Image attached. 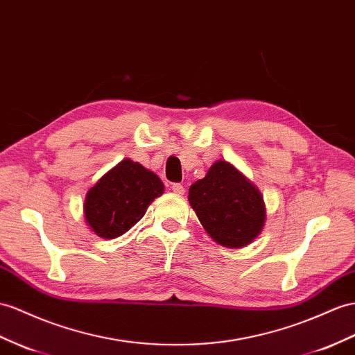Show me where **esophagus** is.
<instances>
[{
  "mask_svg": "<svg viewBox=\"0 0 355 355\" xmlns=\"http://www.w3.org/2000/svg\"><path fill=\"white\" fill-rule=\"evenodd\" d=\"M172 190H174V193H177V195L184 193V187H183V184H180V183L172 184Z\"/></svg>",
  "mask_w": 355,
  "mask_h": 355,
  "instance_id": "1",
  "label": "esophagus"
}]
</instances>
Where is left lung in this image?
Returning a JSON list of instances; mask_svg holds the SVG:
<instances>
[{
  "label": "left lung",
  "mask_w": 355,
  "mask_h": 355,
  "mask_svg": "<svg viewBox=\"0 0 355 355\" xmlns=\"http://www.w3.org/2000/svg\"><path fill=\"white\" fill-rule=\"evenodd\" d=\"M189 202L205 231L226 248L248 246L264 228L259 190L228 162H216L190 186Z\"/></svg>",
  "instance_id": "left-lung-1"
}]
</instances>
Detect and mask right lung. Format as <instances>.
<instances>
[{
    "mask_svg": "<svg viewBox=\"0 0 355 355\" xmlns=\"http://www.w3.org/2000/svg\"><path fill=\"white\" fill-rule=\"evenodd\" d=\"M162 193L163 183L154 172L124 159L88 190L87 223L98 237L116 239L138 223Z\"/></svg>",
    "mask_w": 355,
    "mask_h": 355,
    "instance_id": "1",
    "label": "right lung"
}]
</instances>
